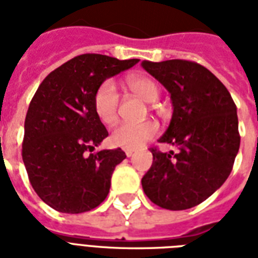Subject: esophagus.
<instances>
[{
	"label": "esophagus",
	"instance_id": "obj_1",
	"mask_svg": "<svg viewBox=\"0 0 258 258\" xmlns=\"http://www.w3.org/2000/svg\"><path fill=\"white\" fill-rule=\"evenodd\" d=\"M124 153H125V155H127V157L130 158V157H133L135 151H134L133 149H124Z\"/></svg>",
	"mask_w": 258,
	"mask_h": 258
}]
</instances>
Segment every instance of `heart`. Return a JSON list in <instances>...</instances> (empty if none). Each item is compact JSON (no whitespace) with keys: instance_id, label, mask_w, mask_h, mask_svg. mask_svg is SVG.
Here are the masks:
<instances>
[{"instance_id":"1","label":"heart","mask_w":258,"mask_h":258,"mask_svg":"<svg viewBox=\"0 0 258 258\" xmlns=\"http://www.w3.org/2000/svg\"><path fill=\"white\" fill-rule=\"evenodd\" d=\"M127 86L146 103H154L161 95V88L153 78L146 75H134L127 79ZM119 93L112 80H105L99 86L93 96V107L97 117L104 124H112L117 117ZM158 134V125L151 120L139 124L123 123L111 134V142L123 149H138Z\"/></svg>"}]
</instances>
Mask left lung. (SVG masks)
<instances>
[{"label": "left lung", "mask_w": 258, "mask_h": 258, "mask_svg": "<svg viewBox=\"0 0 258 258\" xmlns=\"http://www.w3.org/2000/svg\"><path fill=\"white\" fill-rule=\"evenodd\" d=\"M142 67L170 92L172 116L153 165L142 178L150 201L186 210L208 200L228 179L240 149L237 107L226 87L205 67L187 60L145 61Z\"/></svg>", "instance_id": "left-lung-1"}]
</instances>
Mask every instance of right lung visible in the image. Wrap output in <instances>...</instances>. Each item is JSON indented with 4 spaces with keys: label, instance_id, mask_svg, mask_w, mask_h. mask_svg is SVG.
Masks as SVG:
<instances>
[{
    "label": "right lung",
    "instance_id": "obj_1",
    "mask_svg": "<svg viewBox=\"0 0 258 258\" xmlns=\"http://www.w3.org/2000/svg\"><path fill=\"white\" fill-rule=\"evenodd\" d=\"M138 61L80 54L52 71L34 93L24 125L22 161L34 191L54 210L88 212L108 196L113 170L125 154L120 149L93 153L108 137L93 96L104 80Z\"/></svg>",
    "mask_w": 258,
    "mask_h": 258
}]
</instances>
